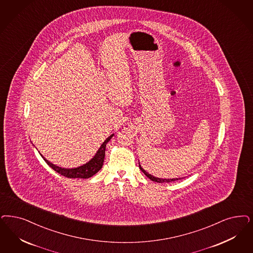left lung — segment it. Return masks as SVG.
Segmentation results:
<instances>
[{"label": "left lung", "mask_w": 253, "mask_h": 253, "mask_svg": "<svg viewBox=\"0 0 253 253\" xmlns=\"http://www.w3.org/2000/svg\"><path fill=\"white\" fill-rule=\"evenodd\" d=\"M139 168L140 170L144 173V174H146L147 176H148V178L150 179V180H152V181H155V182H159V183H164V182H172V181H175V180H178V179H181L180 177L179 178H160V177H156V176H153L152 174H148L147 171H145L141 166H140L139 164Z\"/></svg>", "instance_id": "8db88e82"}]
</instances>
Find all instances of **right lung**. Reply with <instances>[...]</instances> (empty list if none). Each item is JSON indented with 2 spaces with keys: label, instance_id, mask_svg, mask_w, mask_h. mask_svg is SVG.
I'll return each instance as SVG.
<instances>
[{
  "label": "right lung",
  "instance_id": "right-lung-1",
  "mask_svg": "<svg viewBox=\"0 0 253 253\" xmlns=\"http://www.w3.org/2000/svg\"><path fill=\"white\" fill-rule=\"evenodd\" d=\"M113 135L114 134H111L110 136H108L105 140V142L101 145V147L96 152L95 155L89 162H87V164L79 166L77 168H61V167L53 165L50 162H48L45 158L43 157L42 155L41 156L44 159V162L50 166L53 170H55L57 173L61 174V175L65 176V177H68V178H88V177L94 175L97 172H99V170L103 167L104 160H105L106 144L109 142V140L112 138Z\"/></svg>",
  "mask_w": 253,
  "mask_h": 253
}]
</instances>
